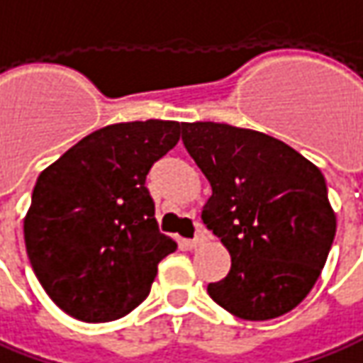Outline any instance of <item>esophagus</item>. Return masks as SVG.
<instances>
[{
    "instance_id": "1",
    "label": "esophagus",
    "mask_w": 363,
    "mask_h": 363,
    "mask_svg": "<svg viewBox=\"0 0 363 363\" xmlns=\"http://www.w3.org/2000/svg\"><path fill=\"white\" fill-rule=\"evenodd\" d=\"M204 240H206V236H204V233H202V230H199V233H196V236H194V238H192V240H189V246H191V248H196V246H201L202 242H204Z\"/></svg>"
}]
</instances>
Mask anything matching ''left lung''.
Returning a JSON list of instances; mask_svg holds the SVG:
<instances>
[{"label": "left lung", "mask_w": 363, "mask_h": 363, "mask_svg": "<svg viewBox=\"0 0 363 363\" xmlns=\"http://www.w3.org/2000/svg\"><path fill=\"white\" fill-rule=\"evenodd\" d=\"M182 143L213 189L202 220L233 260L211 298L250 322L294 310L336 236L324 174L282 140L226 123H182Z\"/></svg>", "instance_id": "left-lung-1"}]
</instances>
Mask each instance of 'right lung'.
<instances>
[{"label":"right lung","instance_id":"obj_1","mask_svg":"<svg viewBox=\"0 0 363 363\" xmlns=\"http://www.w3.org/2000/svg\"><path fill=\"white\" fill-rule=\"evenodd\" d=\"M181 127L159 119L107 125L39 174L23 220L27 256L65 314L111 322L149 296L157 264L177 242L159 233L145 181Z\"/></svg>","mask_w":363,"mask_h":363}]
</instances>
